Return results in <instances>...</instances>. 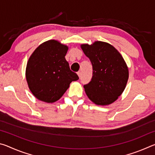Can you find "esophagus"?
I'll return each instance as SVG.
<instances>
[{
  "instance_id": "esophagus-1",
  "label": "esophagus",
  "mask_w": 155,
  "mask_h": 155,
  "mask_svg": "<svg viewBox=\"0 0 155 155\" xmlns=\"http://www.w3.org/2000/svg\"><path fill=\"white\" fill-rule=\"evenodd\" d=\"M77 74H78V77H81V72H80V71H78V72H77Z\"/></svg>"
}]
</instances>
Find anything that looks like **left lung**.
Masks as SVG:
<instances>
[{"label":"left lung","mask_w":155,"mask_h":155,"mask_svg":"<svg viewBox=\"0 0 155 155\" xmlns=\"http://www.w3.org/2000/svg\"><path fill=\"white\" fill-rule=\"evenodd\" d=\"M92 65L90 83L83 86L94 103L108 105L121 95L128 79V69L122 56L108 43L96 41L81 46Z\"/></svg>","instance_id":"8db88e82"}]
</instances>
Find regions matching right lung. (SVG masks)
I'll use <instances>...</instances> for the list:
<instances>
[{"label":"right lung","instance_id":"add662e5","mask_svg":"<svg viewBox=\"0 0 155 155\" xmlns=\"http://www.w3.org/2000/svg\"><path fill=\"white\" fill-rule=\"evenodd\" d=\"M68 47L59 41L48 40L40 44L28 59L26 78L36 98L52 103L61 98L72 81L78 79L65 60Z\"/></svg>","mask_w":155,"mask_h":155}]
</instances>
